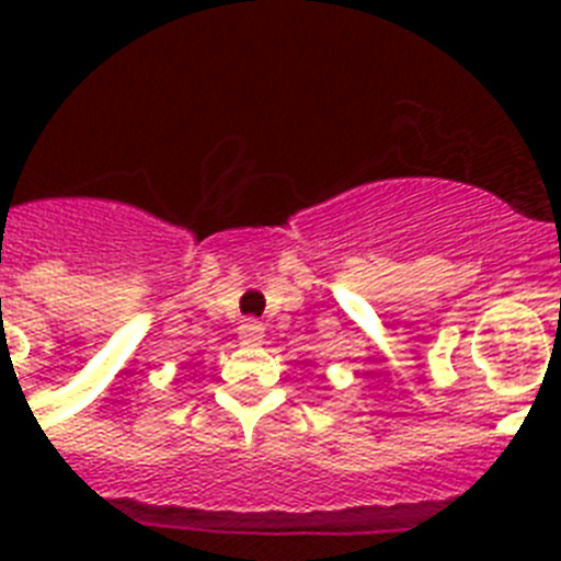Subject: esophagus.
Wrapping results in <instances>:
<instances>
[{"instance_id": "obj_1", "label": "esophagus", "mask_w": 561, "mask_h": 561, "mask_svg": "<svg viewBox=\"0 0 561 561\" xmlns=\"http://www.w3.org/2000/svg\"><path fill=\"white\" fill-rule=\"evenodd\" d=\"M238 340H241V345H261V340H264V325L257 323V320H244L241 329H238Z\"/></svg>"}]
</instances>
